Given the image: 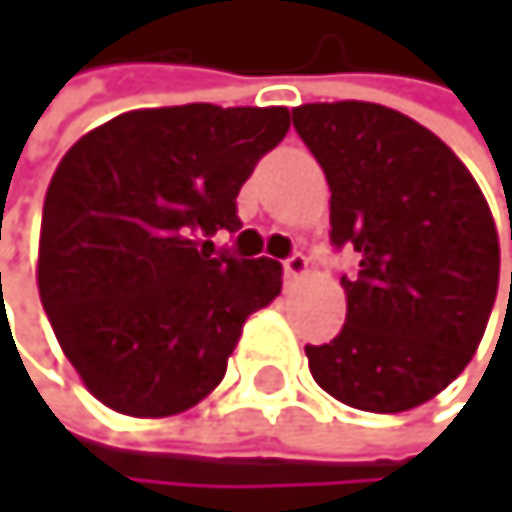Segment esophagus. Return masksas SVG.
<instances>
[{"instance_id":"34e87169","label":"esophagus","mask_w":512,"mask_h":512,"mask_svg":"<svg viewBox=\"0 0 512 512\" xmlns=\"http://www.w3.org/2000/svg\"><path fill=\"white\" fill-rule=\"evenodd\" d=\"M282 270H285V279H301L307 273V258L301 251L288 254V258L282 261Z\"/></svg>"}]
</instances>
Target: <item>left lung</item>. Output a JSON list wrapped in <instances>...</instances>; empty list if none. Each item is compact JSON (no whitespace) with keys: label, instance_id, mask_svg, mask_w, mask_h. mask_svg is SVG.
Wrapping results in <instances>:
<instances>
[{"label":"left lung","instance_id":"1","mask_svg":"<svg viewBox=\"0 0 512 512\" xmlns=\"http://www.w3.org/2000/svg\"><path fill=\"white\" fill-rule=\"evenodd\" d=\"M291 122L325 171L331 245L359 258L356 276H341V334L307 344L310 375L350 408L424 405L467 368L498 298L488 202L430 128L390 107L304 104Z\"/></svg>","mask_w":512,"mask_h":512}]
</instances>
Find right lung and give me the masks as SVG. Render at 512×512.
Here are the masks:
<instances>
[{"label": "right lung", "mask_w": 512, "mask_h": 512, "mask_svg": "<svg viewBox=\"0 0 512 512\" xmlns=\"http://www.w3.org/2000/svg\"><path fill=\"white\" fill-rule=\"evenodd\" d=\"M291 125L285 107L122 113L67 150L45 193L39 298L82 384L113 411L168 418L224 381L245 319L282 267L205 245Z\"/></svg>", "instance_id": "add662e5"}]
</instances>
